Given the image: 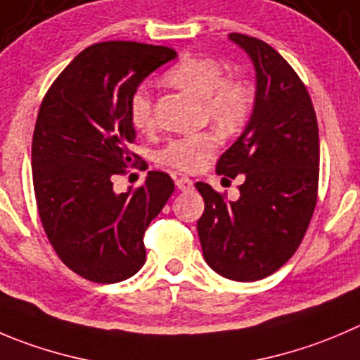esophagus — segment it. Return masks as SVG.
<instances>
[{
	"label": "esophagus",
	"instance_id": "34e87169",
	"mask_svg": "<svg viewBox=\"0 0 360 360\" xmlns=\"http://www.w3.org/2000/svg\"><path fill=\"white\" fill-rule=\"evenodd\" d=\"M176 187L180 191H184V193H187V191H193L194 182H193V180H191V178L180 176V178H176Z\"/></svg>",
	"mask_w": 360,
	"mask_h": 360
}]
</instances>
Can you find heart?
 Wrapping results in <instances>:
<instances>
[{
	"instance_id": "1",
	"label": "heart",
	"mask_w": 360,
	"mask_h": 360,
	"mask_svg": "<svg viewBox=\"0 0 360 360\" xmlns=\"http://www.w3.org/2000/svg\"><path fill=\"white\" fill-rule=\"evenodd\" d=\"M166 83L203 98L208 118L224 132H235L245 125L255 105V90L240 77H224V68L214 58L186 56L164 74ZM131 122L138 131L153 129L152 101L145 90H136L131 97ZM217 132L205 131L198 134L171 139L157 159L166 166L182 171H196L205 166L219 148Z\"/></svg>"
}]
</instances>
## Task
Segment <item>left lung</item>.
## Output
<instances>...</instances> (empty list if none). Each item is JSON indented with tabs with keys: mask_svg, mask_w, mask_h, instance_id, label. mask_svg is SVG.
Instances as JSON below:
<instances>
[{
	"mask_svg": "<svg viewBox=\"0 0 360 360\" xmlns=\"http://www.w3.org/2000/svg\"><path fill=\"white\" fill-rule=\"evenodd\" d=\"M256 68V102L244 134L217 162V173L244 174L229 201L198 182L205 212L198 221L205 262L231 281H258L299 249L318 200L320 139L313 102L292 65L255 37L229 33Z\"/></svg>",
	"mask_w": 360,
	"mask_h": 360,
	"instance_id": "left-lung-1",
	"label": "left lung"
}]
</instances>
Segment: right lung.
I'll list each match as a JSON object with an SVG mask.
<instances>
[{
	"instance_id": "add662e5",
	"label": "right lung",
	"mask_w": 360,
	"mask_h": 360,
	"mask_svg": "<svg viewBox=\"0 0 360 360\" xmlns=\"http://www.w3.org/2000/svg\"><path fill=\"white\" fill-rule=\"evenodd\" d=\"M176 58L150 44H94L47 90L32 143L33 189L58 258L94 283L134 276L146 259L143 237L174 191L164 171L116 194L112 180L138 162L131 97L146 75Z\"/></svg>"
}]
</instances>
